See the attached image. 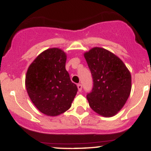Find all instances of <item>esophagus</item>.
Returning a JSON list of instances; mask_svg holds the SVG:
<instances>
[{
	"mask_svg": "<svg viewBox=\"0 0 151 151\" xmlns=\"http://www.w3.org/2000/svg\"><path fill=\"white\" fill-rule=\"evenodd\" d=\"M77 88H78V90H79V91H81V89H82V85L80 84H77Z\"/></svg>",
	"mask_w": 151,
	"mask_h": 151,
	"instance_id": "34e87169",
	"label": "esophagus"
}]
</instances>
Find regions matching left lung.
<instances>
[{
	"label": "left lung",
	"instance_id": "obj_1",
	"mask_svg": "<svg viewBox=\"0 0 151 151\" xmlns=\"http://www.w3.org/2000/svg\"><path fill=\"white\" fill-rule=\"evenodd\" d=\"M93 86L86 95L93 111L104 117L116 115L124 107L131 90V75L119 57L99 47L84 53Z\"/></svg>",
	"mask_w": 151,
	"mask_h": 151
}]
</instances>
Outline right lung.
<instances>
[{"instance_id":"right-lung-1","label":"right lung","mask_w":151,"mask_h":151,"mask_svg":"<svg viewBox=\"0 0 151 151\" xmlns=\"http://www.w3.org/2000/svg\"><path fill=\"white\" fill-rule=\"evenodd\" d=\"M67 54L58 47L41 52L29 66L25 87L32 104L41 113L57 116L72 106L77 92L65 69Z\"/></svg>"}]
</instances>
